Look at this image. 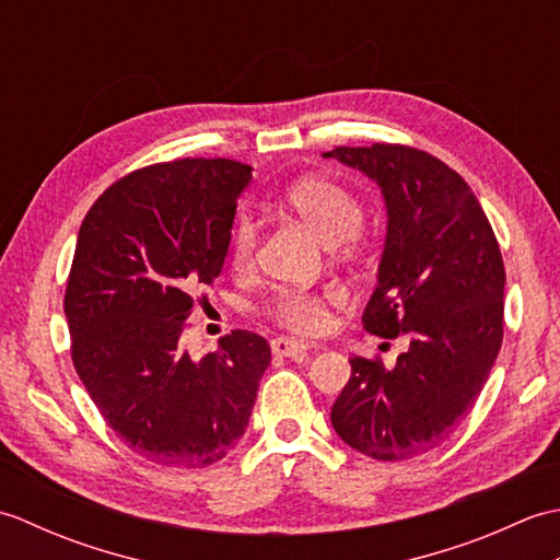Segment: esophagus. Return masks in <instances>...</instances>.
<instances>
[{
	"label": "esophagus",
	"instance_id": "esophagus-1",
	"mask_svg": "<svg viewBox=\"0 0 560 560\" xmlns=\"http://www.w3.org/2000/svg\"><path fill=\"white\" fill-rule=\"evenodd\" d=\"M307 351H311V347L303 341H295V339H287V337H277L271 339V353L273 355H281V359H305Z\"/></svg>",
	"mask_w": 560,
	"mask_h": 560
}]
</instances>
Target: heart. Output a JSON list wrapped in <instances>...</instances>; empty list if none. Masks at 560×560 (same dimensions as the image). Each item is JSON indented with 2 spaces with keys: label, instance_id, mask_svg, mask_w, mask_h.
<instances>
[{
  "label": "heart",
  "instance_id": "obj_1",
  "mask_svg": "<svg viewBox=\"0 0 560 560\" xmlns=\"http://www.w3.org/2000/svg\"><path fill=\"white\" fill-rule=\"evenodd\" d=\"M283 205L337 253L353 255L361 247L365 209L361 199L341 183L329 177H303L287 189ZM257 245L259 223L253 213L241 211L233 219L229 235V257L235 271L253 269ZM341 299L343 293L337 287L289 289L273 295L265 305V315L281 327L313 337L329 327V307Z\"/></svg>",
  "mask_w": 560,
  "mask_h": 560
}]
</instances>
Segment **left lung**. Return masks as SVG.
Wrapping results in <instances>:
<instances>
[{"label":"left lung","mask_w":560,"mask_h":560,"mask_svg":"<svg viewBox=\"0 0 560 560\" xmlns=\"http://www.w3.org/2000/svg\"><path fill=\"white\" fill-rule=\"evenodd\" d=\"M325 156L383 187L387 241L363 327L409 339L395 368L353 355L331 425L361 455L411 459L450 438L489 380L503 343V255L477 195L431 153L375 141Z\"/></svg>","instance_id":"8db88e82"}]
</instances>
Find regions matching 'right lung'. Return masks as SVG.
<instances>
[{
	"label": "right lung",
	"mask_w": 560,
	"mask_h": 560,
	"mask_svg": "<svg viewBox=\"0 0 560 560\" xmlns=\"http://www.w3.org/2000/svg\"><path fill=\"white\" fill-rule=\"evenodd\" d=\"M249 165L175 159L127 173L93 201L71 259V363L122 443L161 467L201 469L243 438L271 361L233 329L192 361L180 337L219 277Z\"/></svg>",
	"instance_id": "1"
}]
</instances>
